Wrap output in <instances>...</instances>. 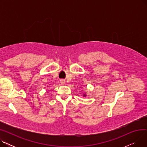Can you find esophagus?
Here are the masks:
<instances>
[{
  "label": "esophagus",
  "mask_w": 147,
  "mask_h": 147,
  "mask_svg": "<svg viewBox=\"0 0 147 147\" xmlns=\"http://www.w3.org/2000/svg\"><path fill=\"white\" fill-rule=\"evenodd\" d=\"M62 83H64V82H63V81H62V82H61Z\"/></svg>",
  "instance_id": "1"
}]
</instances>
